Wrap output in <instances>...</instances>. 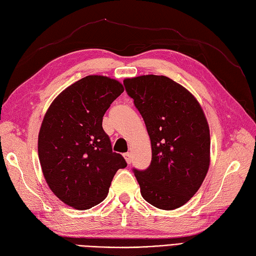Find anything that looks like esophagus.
<instances>
[{"label": "esophagus", "mask_w": 256, "mask_h": 256, "mask_svg": "<svg viewBox=\"0 0 256 256\" xmlns=\"http://www.w3.org/2000/svg\"><path fill=\"white\" fill-rule=\"evenodd\" d=\"M124 158H125V160H126L128 164H131V162H132V160H131V154H130V153H125V154H124Z\"/></svg>", "instance_id": "1"}]
</instances>
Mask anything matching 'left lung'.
I'll return each instance as SVG.
<instances>
[{
    "instance_id": "obj_1",
    "label": "left lung",
    "mask_w": 256,
    "mask_h": 256,
    "mask_svg": "<svg viewBox=\"0 0 256 256\" xmlns=\"http://www.w3.org/2000/svg\"><path fill=\"white\" fill-rule=\"evenodd\" d=\"M123 84L150 138V165L133 168L140 194L158 209H177L198 192L209 170L210 131L202 108L165 76H140Z\"/></svg>"
}]
</instances>
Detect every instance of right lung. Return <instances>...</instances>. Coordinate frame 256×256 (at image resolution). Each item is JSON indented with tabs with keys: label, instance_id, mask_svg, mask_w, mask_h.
<instances>
[{
	"label": "right lung",
	"instance_id": "1",
	"mask_svg": "<svg viewBox=\"0 0 256 256\" xmlns=\"http://www.w3.org/2000/svg\"><path fill=\"white\" fill-rule=\"evenodd\" d=\"M124 91L104 76H86L52 101L38 134V157L52 192L64 204L86 210L106 199L120 168L121 154L112 152L102 128L103 116Z\"/></svg>",
	"mask_w": 256,
	"mask_h": 256
}]
</instances>
